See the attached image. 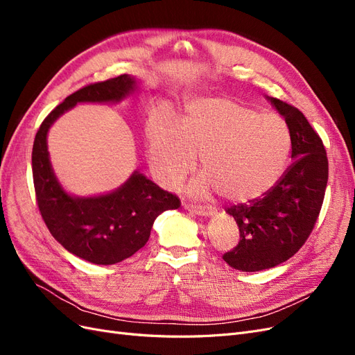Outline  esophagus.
Instances as JSON below:
<instances>
[{"mask_svg":"<svg viewBox=\"0 0 355 355\" xmlns=\"http://www.w3.org/2000/svg\"><path fill=\"white\" fill-rule=\"evenodd\" d=\"M184 207L191 211V213H196V214H200V216H213L214 214V210L210 209V207H201V206H196V204H189V202H185Z\"/></svg>","mask_w":355,"mask_h":355,"instance_id":"obj_1","label":"esophagus"}]
</instances>
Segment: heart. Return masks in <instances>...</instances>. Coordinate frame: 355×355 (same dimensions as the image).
I'll return each instance as SVG.
<instances>
[{
    "label": "heart",
    "mask_w": 355,
    "mask_h": 355,
    "mask_svg": "<svg viewBox=\"0 0 355 355\" xmlns=\"http://www.w3.org/2000/svg\"><path fill=\"white\" fill-rule=\"evenodd\" d=\"M146 144L149 167L161 185H179L200 157L202 175L189 185V194L206 197L218 191L235 204L268 194L290 154V133L282 116L225 98L191 101L176 127H149Z\"/></svg>",
    "instance_id": "obj_1"
}]
</instances>
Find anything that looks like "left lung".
Returning <instances> with one entry per match:
<instances>
[{
	"label": "left lung",
	"mask_w": 355,
	"mask_h": 355,
	"mask_svg": "<svg viewBox=\"0 0 355 355\" xmlns=\"http://www.w3.org/2000/svg\"><path fill=\"white\" fill-rule=\"evenodd\" d=\"M284 116L293 163L262 198L227 210L237 222L240 241L223 261L243 272L270 270L302 247L317 222L329 179V161L320 136L295 106L270 98Z\"/></svg>",
	"instance_id": "8db88e82"
}]
</instances>
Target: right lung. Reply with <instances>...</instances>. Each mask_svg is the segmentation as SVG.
<instances>
[{
	"label": "right lung",
	"mask_w": 355,
	"mask_h": 355,
	"mask_svg": "<svg viewBox=\"0 0 355 355\" xmlns=\"http://www.w3.org/2000/svg\"><path fill=\"white\" fill-rule=\"evenodd\" d=\"M137 89L139 81L127 73L85 85L46 116L32 148L37 202L49 231L69 253L96 265H114L133 256L149 240L158 214L179 209L180 201L137 170L108 194H68L53 171L47 133L77 103H116Z\"/></svg>",
	"instance_id": "right-lung-1"
}]
</instances>
